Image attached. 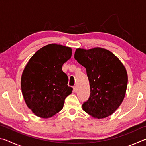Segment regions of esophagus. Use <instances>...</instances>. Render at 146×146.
I'll list each match as a JSON object with an SVG mask.
<instances>
[{
    "label": "esophagus",
    "instance_id": "obj_1",
    "mask_svg": "<svg viewBox=\"0 0 146 146\" xmlns=\"http://www.w3.org/2000/svg\"><path fill=\"white\" fill-rule=\"evenodd\" d=\"M73 91H75V92H76V91H77V86H73Z\"/></svg>",
    "mask_w": 146,
    "mask_h": 146
}]
</instances>
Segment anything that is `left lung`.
I'll return each instance as SVG.
<instances>
[{"mask_svg": "<svg viewBox=\"0 0 146 146\" xmlns=\"http://www.w3.org/2000/svg\"><path fill=\"white\" fill-rule=\"evenodd\" d=\"M75 58L86 68L90 84V97L82 110L98 119L111 115L126 93L128 77L124 65L112 52L99 47L76 49Z\"/></svg>", "mask_w": 146, "mask_h": 146, "instance_id": "obj_1", "label": "left lung"}]
</instances>
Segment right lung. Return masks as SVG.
I'll use <instances>...</instances> for the list:
<instances>
[{"instance_id": "1", "label": "right lung", "mask_w": 146, "mask_h": 146, "mask_svg": "<svg viewBox=\"0 0 146 146\" xmlns=\"http://www.w3.org/2000/svg\"><path fill=\"white\" fill-rule=\"evenodd\" d=\"M72 55L70 47L50 44L29 59L21 76L24 101L38 117L48 118L62 110L64 100L72 93L68 77L62 70Z\"/></svg>"}]
</instances>
